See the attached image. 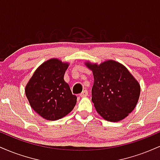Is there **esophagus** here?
<instances>
[{"instance_id": "34e87169", "label": "esophagus", "mask_w": 160, "mask_h": 160, "mask_svg": "<svg viewBox=\"0 0 160 160\" xmlns=\"http://www.w3.org/2000/svg\"><path fill=\"white\" fill-rule=\"evenodd\" d=\"M88 95V91L87 90H83L81 93L80 94V97H86Z\"/></svg>"}]
</instances>
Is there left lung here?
Masks as SVG:
<instances>
[{
  "instance_id": "1",
  "label": "left lung",
  "mask_w": 160,
  "mask_h": 160,
  "mask_svg": "<svg viewBox=\"0 0 160 160\" xmlns=\"http://www.w3.org/2000/svg\"><path fill=\"white\" fill-rule=\"evenodd\" d=\"M85 65L94 77L92 101L96 111L110 122L126 118L135 109L140 96L136 79L124 65L113 60L100 65L87 62Z\"/></svg>"
}]
</instances>
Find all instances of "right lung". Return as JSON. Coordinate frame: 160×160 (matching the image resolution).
I'll return each mask as SVG.
<instances>
[{"label":"right lung","mask_w":160,"mask_h":160,"mask_svg":"<svg viewBox=\"0 0 160 160\" xmlns=\"http://www.w3.org/2000/svg\"><path fill=\"white\" fill-rule=\"evenodd\" d=\"M69 63L51 58L41 64L25 86L31 107L47 120H57L74 109L77 96L73 95L64 75Z\"/></svg>","instance_id":"obj_1"}]
</instances>
